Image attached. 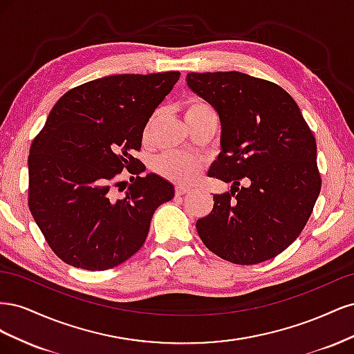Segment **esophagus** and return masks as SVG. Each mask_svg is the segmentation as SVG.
Masks as SVG:
<instances>
[{"label":"esophagus","instance_id":"obj_1","mask_svg":"<svg viewBox=\"0 0 354 354\" xmlns=\"http://www.w3.org/2000/svg\"><path fill=\"white\" fill-rule=\"evenodd\" d=\"M189 192H190V189H189V187H185V186H177V187H176V195H177V196H183V195L189 194Z\"/></svg>","mask_w":354,"mask_h":354}]
</instances>
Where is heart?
Listing matches in <instances>:
<instances>
[{
    "label": "heart",
    "mask_w": 354,
    "mask_h": 354,
    "mask_svg": "<svg viewBox=\"0 0 354 354\" xmlns=\"http://www.w3.org/2000/svg\"><path fill=\"white\" fill-rule=\"evenodd\" d=\"M211 111L212 109L207 103L199 102V100H190L185 106V120H189L192 116H196L199 113L211 112ZM155 120L156 116L153 115L146 124L145 131H143L145 140H149V137H151ZM202 167H203V162L199 158L185 155V153H165L162 156H159L153 164V169L160 177L174 181V183H181V185L194 183V181L199 177Z\"/></svg>",
    "instance_id": "b5f03b06"
}]
</instances>
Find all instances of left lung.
Returning <instances> with one entry per match:
<instances>
[{"instance_id": "left-lung-1", "label": "left lung", "mask_w": 354, "mask_h": 354, "mask_svg": "<svg viewBox=\"0 0 354 354\" xmlns=\"http://www.w3.org/2000/svg\"><path fill=\"white\" fill-rule=\"evenodd\" d=\"M186 82L220 116L221 152L208 176L232 183L196 221L199 238L234 264L270 260L298 238L320 194L315 136L274 82L236 71L190 72Z\"/></svg>"}]
</instances>
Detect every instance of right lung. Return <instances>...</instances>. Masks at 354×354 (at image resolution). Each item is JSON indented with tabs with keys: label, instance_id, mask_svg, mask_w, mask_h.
Listing matches in <instances>:
<instances>
[{
	"label": "right lung",
	"instance_id": "right-lung-1",
	"mask_svg": "<svg viewBox=\"0 0 354 354\" xmlns=\"http://www.w3.org/2000/svg\"><path fill=\"white\" fill-rule=\"evenodd\" d=\"M180 72L112 75L78 85L51 109L32 142L28 203L50 248L85 270H108L146 241L155 209L174 198L169 181L133 156L145 127ZM136 174L113 195L122 169Z\"/></svg>",
	"mask_w": 354,
	"mask_h": 354
}]
</instances>
